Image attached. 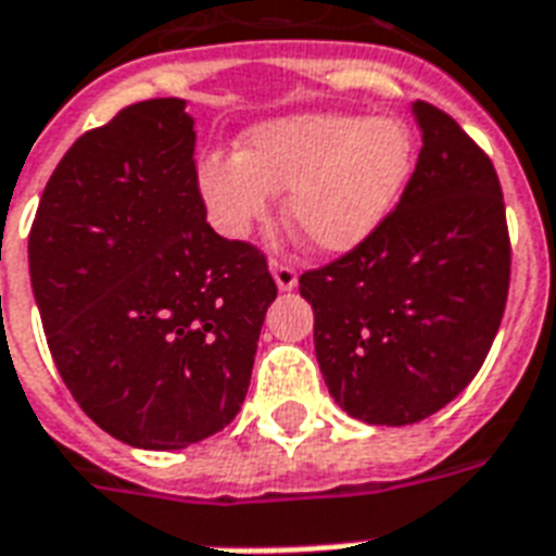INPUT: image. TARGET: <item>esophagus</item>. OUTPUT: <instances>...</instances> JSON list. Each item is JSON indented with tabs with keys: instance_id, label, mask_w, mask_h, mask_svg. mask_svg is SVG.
Masks as SVG:
<instances>
[{
	"instance_id": "obj_1",
	"label": "esophagus",
	"mask_w": 556,
	"mask_h": 556,
	"mask_svg": "<svg viewBox=\"0 0 556 556\" xmlns=\"http://www.w3.org/2000/svg\"><path fill=\"white\" fill-rule=\"evenodd\" d=\"M270 274H274V279H277L279 291H291L294 286H298V270H294V265H289V262H279V258H274V262H270Z\"/></svg>"
}]
</instances>
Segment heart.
I'll return each mask as SVG.
<instances>
[{"mask_svg": "<svg viewBox=\"0 0 556 556\" xmlns=\"http://www.w3.org/2000/svg\"><path fill=\"white\" fill-rule=\"evenodd\" d=\"M401 121L309 111L250 126L232 155H205L197 188L226 238H244L289 188L286 215L320 253H348L389 217L413 174Z\"/></svg>", "mask_w": 556, "mask_h": 556, "instance_id": "obj_1", "label": "heart"}]
</instances>
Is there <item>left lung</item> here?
Masks as SVG:
<instances>
[{
    "label": "left lung",
    "instance_id": "left-lung-1",
    "mask_svg": "<svg viewBox=\"0 0 556 556\" xmlns=\"http://www.w3.org/2000/svg\"><path fill=\"white\" fill-rule=\"evenodd\" d=\"M421 152L401 203L351 253L306 270L315 356L336 404L404 427L475 380L504 318L509 236L489 155L459 123L415 102Z\"/></svg>",
    "mask_w": 556,
    "mask_h": 556
}]
</instances>
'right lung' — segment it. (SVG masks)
Masks as SVG:
<instances>
[{
	"mask_svg": "<svg viewBox=\"0 0 556 556\" xmlns=\"http://www.w3.org/2000/svg\"><path fill=\"white\" fill-rule=\"evenodd\" d=\"M185 100L135 102L73 143L28 232V274L61 380L90 421L179 451L244 404L277 282L205 224Z\"/></svg>",
	"mask_w": 556,
	"mask_h": 556,
	"instance_id": "1",
	"label": "right lung"
}]
</instances>
